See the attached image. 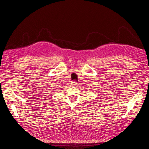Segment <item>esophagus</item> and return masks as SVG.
Here are the masks:
<instances>
[{"label":"esophagus","instance_id":"34e87169","mask_svg":"<svg viewBox=\"0 0 149 149\" xmlns=\"http://www.w3.org/2000/svg\"><path fill=\"white\" fill-rule=\"evenodd\" d=\"M77 82H76V81H72V83H71V85L72 86H75L76 85H77Z\"/></svg>","mask_w":149,"mask_h":149}]
</instances>
